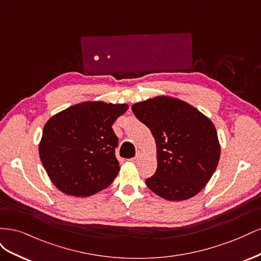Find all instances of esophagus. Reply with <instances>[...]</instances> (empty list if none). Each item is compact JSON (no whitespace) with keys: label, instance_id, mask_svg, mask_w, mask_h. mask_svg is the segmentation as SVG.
I'll return each instance as SVG.
<instances>
[{"label":"esophagus","instance_id":"esophagus-1","mask_svg":"<svg viewBox=\"0 0 261 261\" xmlns=\"http://www.w3.org/2000/svg\"><path fill=\"white\" fill-rule=\"evenodd\" d=\"M141 155H143V153H141L140 151H138V152L136 153V155H135V156L132 158L130 161H132V162H137V161H139V160H140V158H141Z\"/></svg>","mask_w":261,"mask_h":261}]
</instances>
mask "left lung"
<instances>
[{
  "label": "left lung",
  "instance_id": "8db88e82",
  "mask_svg": "<svg viewBox=\"0 0 261 261\" xmlns=\"http://www.w3.org/2000/svg\"><path fill=\"white\" fill-rule=\"evenodd\" d=\"M138 120L151 130L158 167L146 179L149 189L169 201L192 198L207 185L220 160L215 125L187 102L160 96L133 105Z\"/></svg>",
  "mask_w": 261,
  "mask_h": 261
}]
</instances>
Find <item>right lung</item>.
<instances>
[{
  "label": "right lung",
  "mask_w": 261,
  "mask_h": 261,
  "mask_svg": "<svg viewBox=\"0 0 261 261\" xmlns=\"http://www.w3.org/2000/svg\"><path fill=\"white\" fill-rule=\"evenodd\" d=\"M127 109L125 103L87 101L63 110L45 123L39 155L62 193L91 196L114 180L120 163L112 125Z\"/></svg>",
  "instance_id": "add662e5"
}]
</instances>
